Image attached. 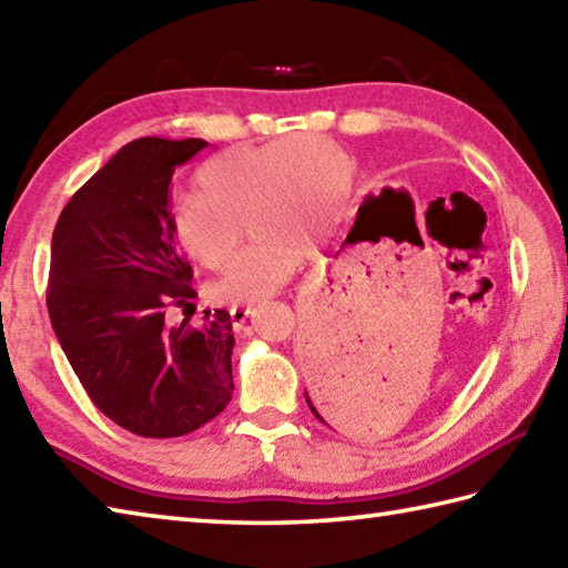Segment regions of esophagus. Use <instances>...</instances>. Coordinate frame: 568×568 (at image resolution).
Segmentation results:
<instances>
[{
    "mask_svg": "<svg viewBox=\"0 0 568 568\" xmlns=\"http://www.w3.org/2000/svg\"><path fill=\"white\" fill-rule=\"evenodd\" d=\"M253 310L251 307H231L229 315H231V325L233 329H241L243 325H246V320L251 317Z\"/></svg>",
    "mask_w": 568,
    "mask_h": 568,
    "instance_id": "esophagus-1",
    "label": "esophagus"
}]
</instances>
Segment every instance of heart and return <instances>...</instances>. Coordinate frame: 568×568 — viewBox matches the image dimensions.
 Instances as JSON below:
<instances>
[{
  "label": "heart",
  "instance_id": "b5f03b06",
  "mask_svg": "<svg viewBox=\"0 0 568 568\" xmlns=\"http://www.w3.org/2000/svg\"><path fill=\"white\" fill-rule=\"evenodd\" d=\"M202 194L172 204V233L204 268L236 251L246 221L255 241L211 283L219 303L243 305L275 293L303 258L305 243L337 231L349 206L352 162L335 142L303 132L239 144L199 170Z\"/></svg>",
  "mask_w": 568,
  "mask_h": 568
}]
</instances>
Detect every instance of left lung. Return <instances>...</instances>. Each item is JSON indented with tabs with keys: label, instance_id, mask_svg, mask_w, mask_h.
<instances>
[{
	"label": "left lung",
	"instance_id": "1",
	"mask_svg": "<svg viewBox=\"0 0 568 568\" xmlns=\"http://www.w3.org/2000/svg\"><path fill=\"white\" fill-rule=\"evenodd\" d=\"M364 209H362V214H364ZM362 214H359V219H362ZM359 219H357V224H359ZM357 224H354V229H357ZM310 317H313L310 320V332H313L315 315H310ZM305 398H307V406L315 414V418L322 420L325 426L344 428L347 424H352L354 416H357V394H354L349 379L342 374L339 366L325 364V369L320 372V379L313 388V394L305 392Z\"/></svg>",
	"mask_w": 568,
	"mask_h": 568
}]
</instances>
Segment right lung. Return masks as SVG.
Returning a JSON list of instances; mask_svg holds the SVG:
<instances>
[{
  "mask_svg": "<svg viewBox=\"0 0 568 568\" xmlns=\"http://www.w3.org/2000/svg\"><path fill=\"white\" fill-rule=\"evenodd\" d=\"M206 140L128 142L63 206L51 239L49 317L91 402L130 433L176 438L233 394L226 310L194 315L192 265L176 251L170 184ZM180 306V326L163 320Z\"/></svg>",
  "mask_w": 568,
  "mask_h": 568,
  "instance_id": "obj_1",
  "label": "right lung"
}]
</instances>
